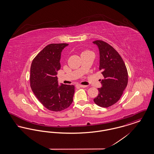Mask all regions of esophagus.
<instances>
[{
    "mask_svg": "<svg viewBox=\"0 0 154 154\" xmlns=\"http://www.w3.org/2000/svg\"><path fill=\"white\" fill-rule=\"evenodd\" d=\"M76 87H80V88H85V87H87V85H80V84H77V85H76Z\"/></svg>",
    "mask_w": 154,
    "mask_h": 154,
    "instance_id": "obj_1",
    "label": "esophagus"
}]
</instances>
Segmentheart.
<instances>
[{
	"label": "heart",
	"instance_id": "1",
	"mask_svg": "<svg viewBox=\"0 0 154 154\" xmlns=\"http://www.w3.org/2000/svg\"><path fill=\"white\" fill-rule=\"evenodd\" d=\"M84 52H88V51H84Z\"/></svg>",
	"mask_w": 154,
	"mask_h": 154
}]
</instances>
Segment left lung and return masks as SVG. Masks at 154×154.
Returning a JSON list of instances; mask_svg holds the SVG:
<instances>
[{
    "label": "left lung",
    "instance_id": "1",
    "mask_svg": "<svg viewBox=\"0 0 154 154\" xmlns=\"http://www.w3.org/2000/svg\"><path fill=\"white\" fill-rule=\"evenodd\" d=\"M100 54L99 70L104 79L99 94L94 99L102 107H108L116 103L122 95L128 85V74L124 62L120 55L110 44L102 40H96Z\"/></svg>",
    "mask_w": 154,
    "mask_h": 154
}]
</instances>
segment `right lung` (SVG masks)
Listing matches in <instances>:
<instances>
[{
  "instance_id": "1",
  "label": "right lung",
  "mask_w": 154,
  "mask_h": 154,
  "mask_svg": "<svg viewBox=\"0 0 154 154\" xmlns=\"http://www.w3.org/2000/svg\"><path fill=\"white\" fill-rule=\"evenodd\" d=\"M66 43L50 44L40 52L30 67V87L37 99L48 110L60 111L73 101L74 86L59 85L57 72L60 69V59Z\"/></svg>"
}]
</instances>
